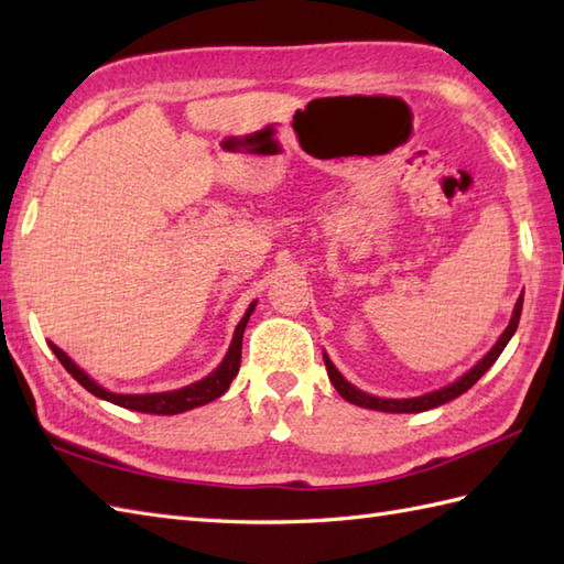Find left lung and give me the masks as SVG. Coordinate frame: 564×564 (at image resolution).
Here are the masks:
<instances>
[{
	"mask_svg": "<svg viewBox=\"0 0 564 564\" xmlns=\"http://www.w3.org/2000/svg\"><path fill=\"white\" fill-rule=\"evenodd\" d=\"M521 307H523V295L517 301V307H513V315H511V322L509 327L505 329V334L497 339V344L492 346V349L487 351V356L482 358V361H477V366H473L470 370L463 378H458L455 382H451V386L441 388V390H434V392H426L422 394V398H410V400H382V398H373V394H366L358 388H354L349 380H346L337 368H334V364L327 358L325 354V366H327V376L332 380V386L337 388V392L341 394V398L346 402L351 404H358V406H366V410H378V412H394V414H410V412H426V410H434V406L438 404H446L451 400L458 398V394L470 390L477 380H480L489 368H492V364L499 358V354L505 351V346L509 344V339L513 337V332H517L519 327V319H521Z\"/></svg>",
	"mask_w": 564,
	"mask_h": 564,
	"instance_id": "1",
	"label": "left lung"
}]
</instances>
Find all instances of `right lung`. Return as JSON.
<instances>
[{"mask_svg": "<svg viewBox=\"0 0 564 564\" xmlns=\"http://www.w3.org/2000/svg\"><path fill=\"white\" fill-rule=\"evenodd\" d=\"M254 307H257V303H251L245 317L239 319L232 344H230V349H227L223 364L215 368L210 376L194 382V386H186L182 390H172V392H152V394L111 392V390L101 388L99 382H94L63 349H57L55 344H51V349L57 356V361L65 366L67 373L75 378L84 390H89L91 394H97V398H101L106 402H113L118 406H126V410L145 412V414H182V412L194 410V406L213 402L215 398H220L227 388H230V382L239 370V361H242V334H245V327L249 322V315L254 313Z\"/></svg>", "mask_w": 564, "mask_h": 564, "instance_id": "1", "label": "right lung"}]
</instances>
